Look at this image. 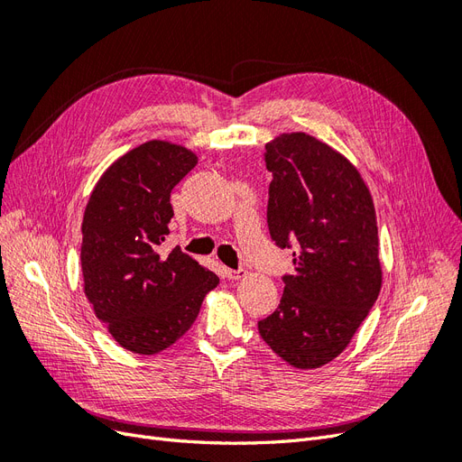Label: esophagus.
Masks as SVG:
<instances>
[{"label":"esophagus","instance_id":"34e87169","mask_svg":"<svg viewBox=\"0 0 462 462\" xmlns=\"http://www.w3.org/2000/svg\"><path fill=\"white\" fill-rule=\"evenodd\" d=\"M226 277L231 279V282H239V279L246 277V270H243V268H239V270H229V268H226Z\"/></svg>","mask_w":462,"mask_h":462}]
</instances>
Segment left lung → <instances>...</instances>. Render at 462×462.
<instances>
[{"label":"left lung","instance_id":"left-lung-1","mask_svg":"<svg viewBox=\"0 0 462 462\" xmlns=\"http://www.w3.org/2000/svg\"><path fill=\"white\" fill-rule=\"evenodd\" d=\"M265 167L270 235L297 253L282 302L258 331L287 365L314 370L345 351L380 295L375 208L356 167L306 133L265 144Z\"/></svg>","mask_w":462,"mask_h":462}]
</instances>
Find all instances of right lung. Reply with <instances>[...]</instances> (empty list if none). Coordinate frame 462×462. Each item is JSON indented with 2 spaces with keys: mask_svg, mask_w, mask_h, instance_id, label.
Here are the masks:
<instances>
[{
  "mask_svg": "<svg viewBox=\"0 0 462 462\" xmlns=\"http://www.w3.org/2000/svg\"><path fill=\"white\" fill-rule=\"evenodd\" d=\"M199 156L167 141H148L123 153L97 180L82 217L80 265L96 318L123 348L156 355L190 329L219 277L170 235L173 187Z\"/></svg>",
  "mask_w": 462,
  "mask_h": 462,
  "instance_id": "obj_1",
  "label": "right lung"
}]
</instances>
